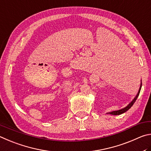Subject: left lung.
Returning a JSON list of instances; mask_svg holds the SVG:
<instances>
[{
  "label": "left lung",
  "instance_id": "8db88e82",
  "mask_svg": "<svg viewBox=\"0 0 151 151\" xmlns=\"http://www.w3.org/2000/svg\"><path fill=\"white\" fill-rule=\"evenodd\" d=\"M141 87H142V80H141V86H140L139 91H138V93H137V96H136L135 97H134V98L133 100H132V101H131V103H129V104H128L127 106H126L125 107H124V108H123V109H121L117 110V111H113L109 112V113H109V114H111V115H119L123 114V113H125V112L127 111H128L132 106H133V104H134V102L136 101L137 97H138L139 95V93H140V91H141Z\"/></svg>",
  "mask_w": 151,
  "mask_h": 151
}]
</instances>
